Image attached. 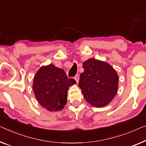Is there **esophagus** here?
<instances>
[{"label": "esophagus", "instance_id": "34e87169", "mask_svg": "<svg viewBox=\"0 0 146 146\" xmlns=\"http://www.w3.org/2000/svg\"><path fill=\"white\" fill-rule=\"evenodd\" d=\"M74 79H75V80H76V82H79V75H76L75 76V77H74Z\"/></svg>", "mask_w": 146, "mask_h": 146}]
</instances>
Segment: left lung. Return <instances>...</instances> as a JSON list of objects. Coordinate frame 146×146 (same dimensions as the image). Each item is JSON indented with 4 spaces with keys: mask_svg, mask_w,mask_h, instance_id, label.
<instances>
[{
    "mask_svg": "<svg viewBox=\"0 0 146 146\" xmlns=\"http://www.w3.org/2000/svg\"><path fill=\"white\" fill-rule=\"evenodd\" d=\"M83 68L79 86L84 98L94 107L107 106L118 89L119 77L116 71L108 63L93 58L83 63Z\"/></svg>",
    "mask_w": 146,
    "mask_h": 146,
    "instance_id": "obj_1",
    "label": "left lung"
}]
</instances>
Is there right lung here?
<instances>
[{"instance_id":"add662e5","label":"right lung","mask_w":146,"mask_h":146,"mask_svg":"<svg viewBox=\"0 0 146 146\" xmlns=\"http://www.w3.org/2000/svg\"><path fill=\"white\" fill-rule=\"evenodd\" d=\"M76 83L67 78L65 71L50 64L40 67L33 80L36 98L43 108L50 111H60L67 103L69 86Z\"/></svg>"}]
</instances>
